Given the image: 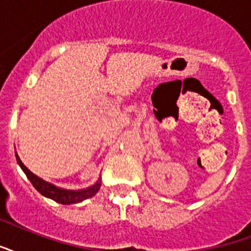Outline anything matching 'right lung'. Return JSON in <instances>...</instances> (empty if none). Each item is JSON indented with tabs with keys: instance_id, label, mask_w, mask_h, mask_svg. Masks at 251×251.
<instances>
[{
	"instance_id": "obj_1",
	"label": "right lung",
	"mask_w": 251,
	"mask_h": 251,
	"mask_svg": "<svg viewBox=\"0 0 251 251\" xmlns=\"http://www.w3.org/2000/svg\"><path fill=\"white\" fill-rule=\"evenodd\" d=\"M15 158H17V163L19 164V167L22 168V171L26 174V176L30 181H31L32 187L39 192L41 195L46 196V198L52 199L53 201L59 202V204H75V202H80L85 200V199H89L92 196H95L99 189L101 187V180L96 181V184L88 187V188L79 189V191H72V189H66V188H59L56 185H53L52 183H49V181L43 180L41 177H38L36 175H34L31 171H28V168L25 166L19 156L17 155L15 152Z\"/></svg>"
}]
</instances>
